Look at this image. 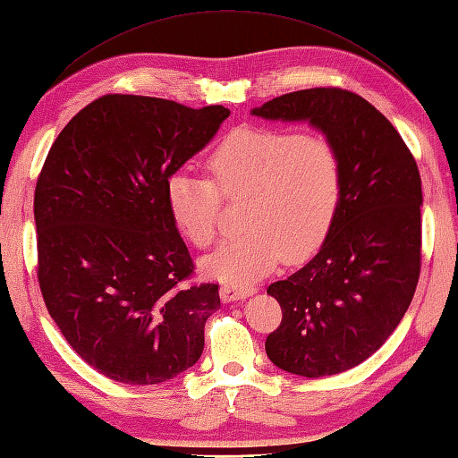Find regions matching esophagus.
Segmentation results:
<instances>
[{
  "mask_svg": "<svg viewBox=\"0 0 458 458\" xmlns=\"http://www.w3.org/2000/svg\"><path fill=\"white\" fill-rule=\"evenodd\" d=\"M257 292L255 286H237V284H225V286H221L219 290V296L223 303H231V301H239V300H245L252 293Z\"/></svg>",
  "mask_w": 458,
  "mask_h": 458,
  "instance_id": "34e87169",
  "label": "esophagus"
}]
</instances>
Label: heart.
Returning a JSON list of instances; mask_svg holds the SVG:
<instances>
[{
	"label": "heart",
	"mask_w": 458,
	"mask_h": 458,
	"mask_svg": "<svg viewBox=\"0 0 458 458\" xmlns=\"http://www.w3.org/2000/svg\"><path fill=\"white\" fill-rule=\"evenodd\" d=\"M209 178L176 172L166 182L170 217L191 245L208 249L217 233L221 194L249 196V231L223 241L201 262L208 276L247 284L318 249L343 199L344 166L335 140L290 127L229 133L206 158Z\"/></svg>",
	"instance_id": "1"
}]
</instances>
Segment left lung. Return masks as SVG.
<instances>
[{
    "instance_id": "8db88e82",
    "label": "left lung",
    "mask_w": 458,
    "mask_h": 458,
    "mask_svg": "<svg viewBox=\"0 0 458 458\" xmlns=\"http://www.w3.org/2000/svg\"><path fill=\"white\" fill-rule=\"evenodd\" d=\"M252 114L310 121L339 147L343 199L318 255L267 293L282 321L264 347L278 369L321 378L378 351L408 311L421 272V176L411 150L354 91L310 88Z\"/></svg>"
}]
</instances>
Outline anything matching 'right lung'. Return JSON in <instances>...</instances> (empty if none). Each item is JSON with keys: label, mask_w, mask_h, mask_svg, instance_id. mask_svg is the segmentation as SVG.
I'll list each match as a JSON object with an SVG mask.
<instances>
[{"label": "right lung", "mask_w": 458, "mask_h": 458, "mask_svg": "<svg viewBox=\"0 0 458 458\" xmlns=\"http://www.w3.org/2000/svg\"><path fill=\"white\" fill-rule=\"evenodd\" d=\"M229 114L107 94L48 150L35 188L40 293L70 347L111 380L160 384L201 357L219 284H190L166 182Z\"/></svg>", "instance_id": "obj_1"}]
</instances>
